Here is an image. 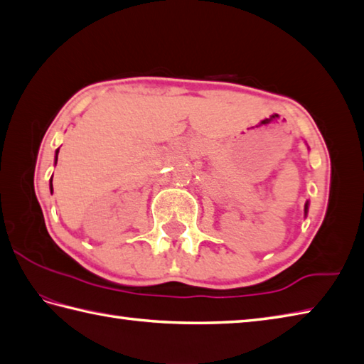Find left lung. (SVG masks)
Listing matches in <instances>:
<instances>
[{"label": "left lung", "mask_w": 364, "mask_h": 364, "mask_svg": "<svg viewBox=\"0 0 364 364\" xmlns=\"http://www.w3.org/2000/svg\"><path fill=\"white\" fill-rule=\"evenodd\" d=\"M306 213H308V203L305 205V214H306Z\"/></svg>", "instance_id": "1"}]
</instances>
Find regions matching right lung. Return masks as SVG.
<instances>
[{
	"mask_svg": "<svg viewBox=\"0 0 364 364\" xmlns=\"http://www.w3.org/2000/svg\"><path fill=\"white\" fill-rule=\"evenodd\" d=\"M58 153H59V150H56V161H58ZM50 189H51V192H53V178L50 180Z\"/></svg>",
	"mask_w": 364,
	"mask_h": 364,
	"instance_id": "1",
	"label": "right lung"
}]
</instances>
